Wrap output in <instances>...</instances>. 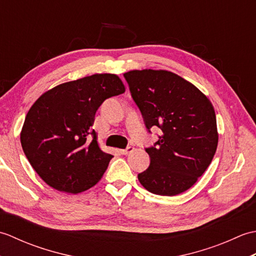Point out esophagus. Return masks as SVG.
<instances>
[{
  "mask_svg": "<svg viewBox=\"0 0 256 256\" xmlns=\"http://www.w3.org/2000/svg\"><path fill=\"white\" fill-rule=\"evenodd\" d=\"M133 150H134V148H132V146H128L126 148L120 150V153H121L122 155H128V154H130V153H132Z\"/></svg>",
  "mask_w": 256,
  "mask_h": 256,
  "instance_id": "esophagus-1",
  "label": "esophagus"
}]
</instances>
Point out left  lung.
Listing matches in <instances>:
<instances>
[{
    "label": "left lung",
    "instance_id": "1",
    "mask_svg": "<svg viewBox=\"0 0 256 256\" xmlns=\"http://www.w3.org/2000/svg\"><path fill=\"white\" fill-rule=\"evenodd\" d=\"M124 78L150 133L158 140L145 150L150 162L138 175L142 186L160 196L186 192L206 172L216 154L218 132L214 108L202 92L166 70H132Z\"/></svg>",
    "mask_w": 256,
    "mask_h": 256
}]
</instances>
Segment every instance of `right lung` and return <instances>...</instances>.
Masks as SVG:
<instances>
[{
    "label": "right lung",
    "instance_id": "obj_1",
    "mask_svg": "<svg viewBox=\"0 0 256 256\" xmlns=\"http://www.w3.org/2000/svg\"><path fill=\"white\" fill-rule=\"evenodd\" d=\"M124 91L118 76L98 74L59 84L38 98L25 118L20 144L47 184L78 194L100 180L113 156L100 150L91 126L102 103Z\"/></svg>",
    "mask_w": 256,
    "mask_h": 256
}]
</instances>
